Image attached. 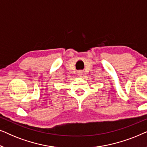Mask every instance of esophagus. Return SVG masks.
<instances>
[{
  "instance_id": "esophagus-1",
  "label": "esophagus",
  "mask_w": 147,
  "mask_h": 147,
  "mask_svg": "<svg viewBox=\"0 0 147 147\" xmlns=\"http://www.w3.org/2000/svg\"><path fill=\"white\" fill-rule=\"evenodd\" d=\"M78 76H82V74H83V71H78Z\"/></svg>"
}]
</instances>
